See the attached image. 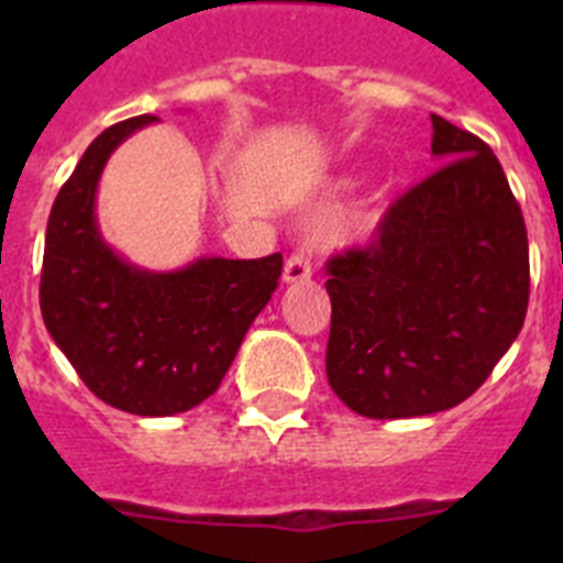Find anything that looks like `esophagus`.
Wrapping results in <instances>:
<instances>
[{
  "mask_svg": "<svg viewBox=\"0 0 563 563\" xmlns=\"http://www.w3.org/2000/svg\"><path fill=\"white\" fill-rule=\"evenodd\" d=\"M310 276H312V253L307 251V247H298V251H292L290 256H287L282 278H285L287 285H298V282H307Z\"/></svg>",
  "mask_w": 563,
  "mask_h": 563,
  "instance_id": "obj_1",
  "label": "esophagus"
}]
</instances>
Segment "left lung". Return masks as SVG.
<instances>
[{
	"label": "left lung",
	"instance_id": "obj_1",
	"mask_svg": "<svg viewBox=\"0 0 563 563\" xmlns=\"http://www.w3.org/2000/svg\"><path fill=\"white\" fill-rule=\"evenodd\" d=\"M431 126L442 166L391 202L369 245L327 262V377L372 420L460 406L527 316V228L496 154L440 114Z\"/></svg>",
	"mask_w": 563,
	"mask_h": 563
}]
</instances>
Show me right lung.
<instances>
[{
  "mask_svg": "<svg viewBox=\"0 0 563 563\" xmlns=\"http://www.w3.org/2000/svg\"><path fill=\"white\" fill-rule=\"evenodd\" d=\"M137 114L103 129L58 191L47 220L42 318L87 389L114 409L168 417L220 389L253 318L282 276V253L265 258L202 256L183 271L129 265L103 242L96 191L109 154Z\"/></svg>",
  "mask_w": 563,
  "mask_h": 563,
  "instance_id": "right-lung-1",
  "label": "right lung"
}]
</instances>
